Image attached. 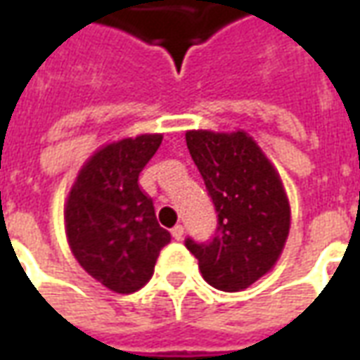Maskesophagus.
Returning <instances> with one entry per match:
<instances>
[{"label":"esophagus","instance_id":"esophagus-1","mask_svg":"<svg viewBox=\"0 0 360 360\" xmlns=\"http://www.w3.org/2000/svg\"><path fill=\"white\" fill-rule=\"evenodd\" d=\"M183 233H185V229H183V226H179V224H177V226L172 229L173 239H177V241H179V239H183Z\"/></svg>","mask_w":360,"mask_h":360}]
</instances>
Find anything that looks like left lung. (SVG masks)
<instances>
[{"label":"left lung","mask_w":360,"mask_h":360,"mask_svg":"<svg viewBox=\"0 0 360 360\" xmlns=\"http://www.w3.org/2000/svg\"><path fill=\"white\" fill-rule=\"evenodd\" d=\"M193 162L218 214L208 241L187 237L202 278L219 291H241L271 270L289 235V202L279 175L245 133L188 131Z\"/></svg>","instance_id":"8db88e82"}]
</instances>
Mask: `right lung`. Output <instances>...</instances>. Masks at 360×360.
Instances as JSON below:
<instances>
[{
	"mask_svg": "<svg viewBox=\"0 0 360 360\" xmlns=\"http://www.w3.org/2000/svg\"><path fill=\"white\" fill-rule=\"evenodd\" d=\"M162 134L123 139L98 150L82 167L65 206L69 245L79 264L115 293H134L154 274L172 235L160 227L139 175Z\"/></svg>",
	"mask_w": 360,
	"mask_h": 360,
	"instance_id": "right-lung-1",
	"label": "right lung"
}]
</instances>
